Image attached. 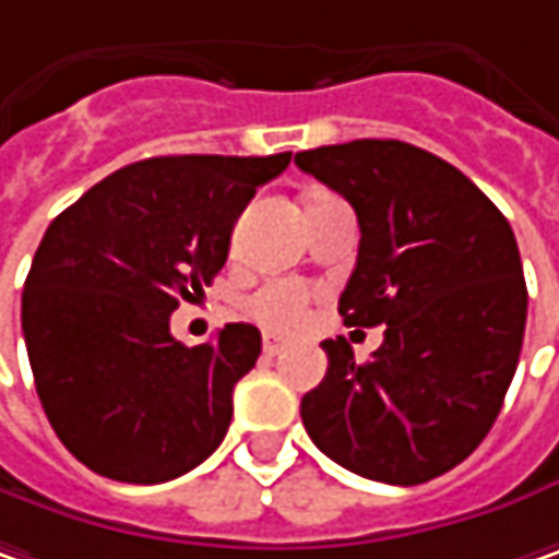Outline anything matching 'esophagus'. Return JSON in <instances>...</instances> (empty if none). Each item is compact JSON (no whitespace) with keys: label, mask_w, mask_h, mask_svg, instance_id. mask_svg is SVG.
Wrapping results in <instances>:
<instances>
[{"label":"esophagus","mask_w":559,"mask_h":559,"mask_svg":"<svg viewBox=\"0 0 559 559\" xmlns=\"http://www.w3.org/2000/svg\"><path fill=\"white\" fill-rule=\"evenodd\" d=\"M281 350H284V341H281V337H275V334H265V337H262V353H265L269 359L278 356Z\"/></svg>","instance_id":"obj_1"}]
</instances>
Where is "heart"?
Instances as JSON below:
<instances>
[{"label": "heart", "mask_w": 559, "mask_h": 559, "mask_svg": "<svg viewBox=\"0 0 559 559\" xmlns=\"http://www.w3.org/2000/svg\"><path fill=\"white\" fill-rule=\"evenodd\" d=\"M306 309H309V294L294 281H272V284L259 287L247 300V312L255 322H262L272 331H281V334H290L304 325Z\"/></svg>", "instance_id": "heart-1"}]
</instances>
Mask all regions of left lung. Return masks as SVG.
<instances>
[{
  "instance_id": "8db88e82",
  "label": "left lung",
  "mask_w": 559,
  "mask_h": 559,
  "mask_svg": "<svg viewBox=\"0 0 559 559\" xmlns=\"http://www.w3.org/2000/svg\"><path fill=\"white\" fill-rule=\"evenodd\" d=\"M294 162L359 222L344 325H388L369 362L322 341L328 372L300 403L312 444L388 485L450 473L491 431L520 362L528 294L510 222L413 143L353 140Z\"/></svg>"
}]
</instances>
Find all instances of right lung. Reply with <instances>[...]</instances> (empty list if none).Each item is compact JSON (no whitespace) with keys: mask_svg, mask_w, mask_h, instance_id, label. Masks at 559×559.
<instances>
[{"mask_svg":"<svg viewBox=\"0 0 559 559\" xmlns=\"http://www.w3.org/2000/svg\"><path fill=\"white\" fill-rule=\"evenodd\" d=\"M275 156H158L118 168L61 212L24 281L21 328L39 403L86 469L158 485L225 441L234 384L262 353L234 322L183 347L171 312L222 272L234 222Z\"/></svg>","mask_w":559,"mask_h":559,"instance_id":"right-lung-1","label":"right lung"}]
</instances>
